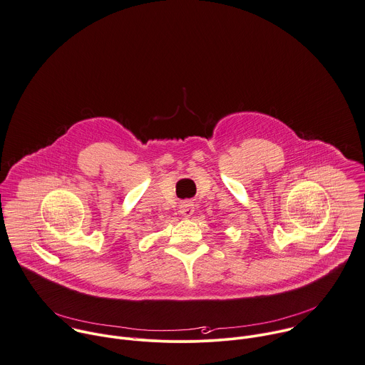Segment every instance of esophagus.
<instances>
[{"label": "esophagus", "instance_id": "34e87169", "mask_svg": "<svg viewBox=\"0 0 365 365\" xmlns=\"http://www.w3.org/2000/svg\"><path fill=\"white\" fill-rule=\"evenodd\" d=\"M179 212L183 217H190L195 212V206L190 202H182L179 206Z\"/></svg>", "mask_w": 365, "mask_h": 365}]
</instances>
